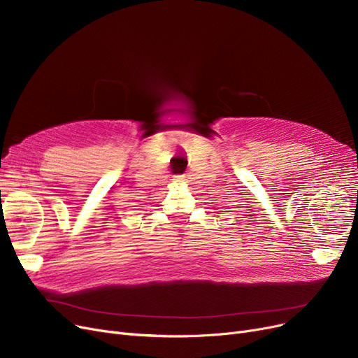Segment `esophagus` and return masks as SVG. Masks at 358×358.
<instances>
[{
  "mask_svg": "<svg viewBox=\"0 0 358 358\" xmlns=\"http://www.w3.org/2000/svg\"><path fill=\"white\" fill-rule=\"evenodd\" d=\"M184 177H176V182H184Z\"/></svg>",
  "mask_w": 358,
  "mask_h": 358,
  "instance_id": "esophagus-1",
  "label": "esophagus"
}]
</instances>
